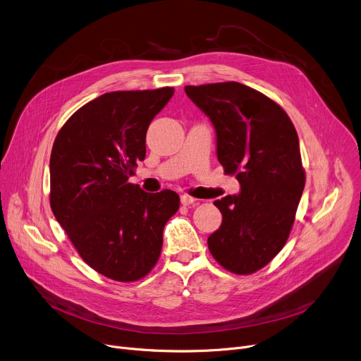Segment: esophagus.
I'll return each mask as SVG.
<instances>
[{"label": "esophagus", "mask_w": 361, "mask_h": 361, "mask_svg": "<svg viewBox=\"0 0 361 361\" xmlns=\"http://www.w3.org/2000/svg\"><path fill=\"white\" fill-rule=\"evenodd\" d=\"M194 203H195V199L191 197V195H188V194H183L181 195V204L183 206H191Z\"/></svg>", "instance_id": "obj_1"}]
</instances>
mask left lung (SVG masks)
Segmentation results:
<instances>
[{"label":"left lung","instance_id":"8db88e82","mask_svg":"<svg viewBox=\"0 0 361 361\" xmlns=\"http://www.w3.org/2000/svg\"><path fill=\"white\" fill-rule=\"evenodd\" d=\"M212 121L217 159L240 192L216 200L221 226L209 250L233 274L268 265L285 246L305 185L300 141L286 112L264 93L238 82L185 86Z\"/></svg>","mask_w":361,"mask_h":361}]
</instances>
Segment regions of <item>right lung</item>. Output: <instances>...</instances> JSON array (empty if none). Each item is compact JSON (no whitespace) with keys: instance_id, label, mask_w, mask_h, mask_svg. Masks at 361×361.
<instances>
[{"instance_id":"obj_1","label":"right lung","mask_w":361,"mask_h":361,"mask_svg":"<svg viewBox=\"0 0 361 361\" xmlns=\"http://www.w3.org/2000/svg\"><path fill=\"white\" fill-rule=\"evenodd\" d=\"M174 87L101 94L61 126L50 155V206L86 264L119 282L157 264L164 226L180 207L176 191L128 183L145 158L147 129Z\"/></svg>"}]
</instances>
